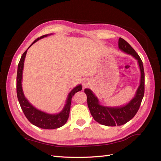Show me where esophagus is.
Wrapping results in <instances>:
<instances>
[{
  "label": "esophagus",
  "instance_id": "esophagus-1",
  "mask_svg": "<svg viewBox=\"0 0 161 161\" xmlns=\"http://www.w3.org/2000/svg\"><path fill=\"white\" fill-rule=\"evenodd\" d=\"M90 84V81L88 79H84L82 80V86L83 87H86L87 86H89Z\"/></svg>",
  "mask_w": 161,
  "mask_h": 161
}]
</instances>
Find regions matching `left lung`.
I'll use <instances>...</instances> for the list:
<instances>
[{
    "label": "left lung",
    "instance_id": "1",
    "mask_svg": "<svg viewBox=\"0 0 161 161\" xmlns=\"http://www.w3.org/2000/svg\"><path fill=\"white\" fill-rule=\"evenodd\" d=\"M119 49L134 58L138 61L140 71V85L134 96L128 103L120 106L102 105L99 99L89 89L84 92L87 97V105L94 119L100 124L107 126L121 125L132 119L137 113L144 93V72L142 61L129 43L122 38H119Z\"/></svg>",
    "mask_w": 161,
    "mask_h": 161
}]
</instances>
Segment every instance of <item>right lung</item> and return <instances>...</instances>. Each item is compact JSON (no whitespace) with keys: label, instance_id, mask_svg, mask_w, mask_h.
<instances>
[{"label":"right lung","instance_id":"1","mask_svg":"<svg viewBox=\"0 0 161 161\" xmlns=\"http://www.w3.org/2000/svg\"><path fill=\"white\" fill-rule=\"evenodd\" d=\"M53 33L46 34L40 37L37 38L27 48V50L23 53L21 60L19 61L17 68V98L20 104L21 108L23 111L24 114L30 122L37 126L38 128L42 129H56L60 128L64 125L69 119V113L70 109V104L72 97L76 92L82 90V85H78L75 86L69 93L66 100V103L64 108L58 114H49L47 112L41 111L35 108L28 99L26 98L22 88V80H23V72L24 67V61L25 59L27 52L33 43H35L40 39L52 35Z\"/></svg>","mask_w":161,"mask_h":161}]
</instances>
